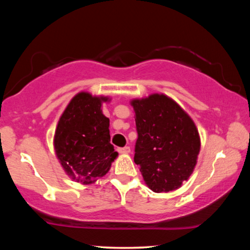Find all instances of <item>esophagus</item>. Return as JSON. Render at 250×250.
I'll use <instances>...</instances> for the list:
<instances>
[{
    "label": "esophagus",
    "mask_w": 250,
    "mask_h": 250,
    "mask_svg": "<svg viewBox=\"0 0 250 250\" xmlns=\"http://www.w3.org/2000/svg\"><path fill=\"white\" fill-rule=\"evenodd\" d=\"M118 151L120 152V153H125V154H128V153H130V146H125V147H119V149H118Z\"/></svg>",
    "instance_id": "obj_1"
}]
</instances>
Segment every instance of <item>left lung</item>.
Returning <instances> with one entry per match:
<instances>
[{
	"label": "left lung",
	"mask_w": 250,
	"mask_h": 250,
	"mask_svg": "<svg viewBox=\"0 0 250 250\" xmlns=\"http://www.w3.org/2000/svg\"><path fill=\"white\" fill-rule=\"evenodd\" d=\"M138 139L134 162L155 193L179 188L196 166L201 142L193 120L174 100L154 94L131 101Z\"/></svg>",
	"instance_id": "left-lung-1"
}]
</instances>
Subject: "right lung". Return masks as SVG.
Wrapping results in <instances>:
<instances>
[{"instance_id": "obj_1", "label": "right lung", "mask_w": 250, "mask_h": 250, "mask_svg": "<svg viewBox=\"0 0 250 250\" xmlns=\"http://www.w3.org/2000/svg\"><path fill=\"white\" fill-rule=\"evenodd\" d=\"M107 100L79 92L58 121L55 151L65 172L78 183H95L107 174L118 155L110 143L109 118L101 110Z\"/></svg>"}]
</instances>
